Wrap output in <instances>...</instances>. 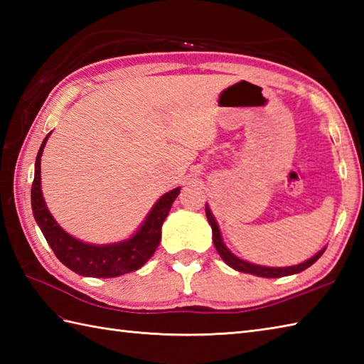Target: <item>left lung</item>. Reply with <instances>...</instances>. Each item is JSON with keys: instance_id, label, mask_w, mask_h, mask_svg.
Masks as SVG:
<instances>
[{"instance_id": "1", "label": "left lung", "mask_w": 364, "mask_h": 364, "mask_svg": "<svg viewBox=\"0 0 364 364\" xmlns=\"http://www.w3.org/2000/svg\"><path fill=\"white\" fill-rule=\"evenodd\" d=\"M205 211H206V218H208V222H210V225L213 228V242H214V247L215 250L219 252L220 258L227 262V264L230 267H233L235 270H237V272H245V274H252V275H257V277H266V278H280V277H286V275H292V274H299L301 272V270L308 269L310 266H313L316 261H318L322 253L326 252V247L321 252H318L314 255L313 258L306 259L304 262H300V264L297 266H289V267H267V266H259V264H252V262L249 261H244L241 258H237L236 255L231 253L227 245L223 244L222 241V235H220V230H219V225L218 222H215L214 215L210 210V206H205Z\"/></svg>"}]
</instances>
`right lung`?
Segmentation results:
<instances>
[{
  "label": "right lung",
  "instance_id": "obj_1",
  "mask_svg": "<svg viewBox=\"0 0 364 364\" xmlns=\"http://www.w3.org/2000/svg\"><path fill=\"white\" fill-rule=\"evenodd\" d=\"M50 134L51 133L43 139L36 158L34 181L33 188H31V206H33L37 225L41 227L54 255L64 266L82 277L111 278L142 267L153 257L154 250L158 249L162 223H164L175 198L180 194V188L167 192L154 203L141 228L129 239L105 245L82 242L58 225L42 196L41 158Z\"/></svg>",
  "mask_w": 364,
  "mask_h": 364
}]
</instances>
